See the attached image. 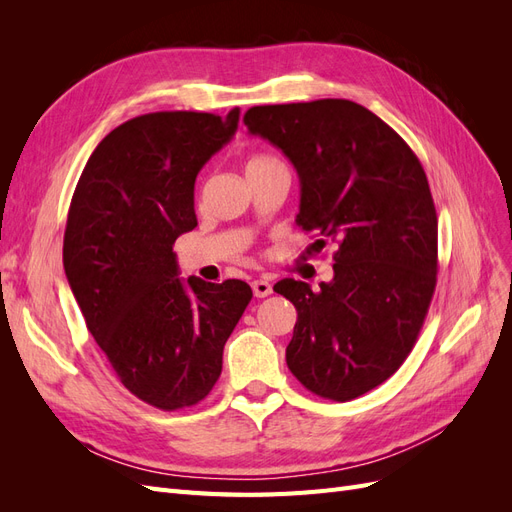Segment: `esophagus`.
<instances>
[{
    "label": "esophagus",
    "mask_w": 512,
    "mask_h": 512,
    "mask_svg": "<svg viewBox=\"0 0 512 512\" xmlns=\"http://www.w3.org/2000/svg\"><path fill=\"white\" fill-rule=\"evenodd\" d=\"M252 290H254V297L258 299H265L273 292V286L267 280H254L252 282Z\"/></svg>",
    "instance_id": "34e87169"
}]
</instances>
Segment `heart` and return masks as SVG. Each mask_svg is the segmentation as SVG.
<instances>
[{"label": "heart", "instance_id": "1", "mask_svg": "<svg viewBox=\"0 0 512 512\" xmlns=\"http://www.w3.org/2000/svg\"><path fill=\"white\" fill-rule=\"evenodd\" d=\"M267 162H275V158L267 156V153H256V156H252L250 162H247V166H258V164H267Z\"/></svg>", "mask_w": 512, "mask_h": 512}]
</instances>
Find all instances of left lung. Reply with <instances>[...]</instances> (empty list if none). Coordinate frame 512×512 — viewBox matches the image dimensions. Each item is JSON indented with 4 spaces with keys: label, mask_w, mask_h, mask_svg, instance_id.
<instances>
[{
    "label": "left lung",
    "mask_w": 512,
    "mask_h": 512,
    "mask_svg": "<svg viewBox=\"0 0 512 512\" xmlns=\"http://www.w3.org/2000/svg\"><path fill=\"white\" fill-rule=\"evenodd\" d=\"M301 181L297 222L337 243L333 280L318 290L282 280L297 307L286 363L307 391L350 401L389 380L412 352L436 290L438 215L429 181L391 126L350 100L252 106Z\"/></svg>",
    "instance_id": "8db88e82"
}]
</instances>
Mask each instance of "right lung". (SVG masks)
<instances>
[{"instance_id": "right-lung-1", "label": "right lung", "mask_w": 512, "mask_h": 512, "mask_svg": "<svg viewBox=\"0 0 512 512\" xmlns=\"http://www.w3.org/2000/svg\"><path fill=\"white\" fill-rule=\"evenodd\" d=\"M237 126L239 108L134 117L102 138L72 194L64 269L74 299L121 384L164 412L211 393L252 301L241 280L181 282L173 252L198 224V170Z\"/></svg>"}]
</instances>
